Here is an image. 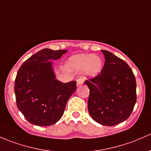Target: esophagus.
I'll return each mask as SVG.
<instances>
[{"label":"esophagus","mask_w":151,"mask_h":151,"mask_svg":"<svg viewBox=\"0 0 151 151\" xmlns=\"http://www.w3.org/2000/svg\"><path fill=\"white\" fill-rule=\"evenodd\" d=\"M82 83H83V80H82V79H81V78L77 79V86H80V85H82Z\"/></svg>","instance_id":"obj_1"}]
</instances>
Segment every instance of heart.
<instances>
[{
    "label": "heart",
    "mask_w": 151,
    "mask_h": 151,
    "mask_svg": "<svg viewBox=\"0 0 151 151\" xmlns=\"http://www.w3.org/2000/svg\"><path fill=\"white\" fill-rule=\"evenodd\" d=\"M102 60L98 55L79 54L71 56L68 61V66L73 71L84 70L88 77H96L102 69Z\"/></svg>",
    "instance_id": "obj_1"
}]
</instances>
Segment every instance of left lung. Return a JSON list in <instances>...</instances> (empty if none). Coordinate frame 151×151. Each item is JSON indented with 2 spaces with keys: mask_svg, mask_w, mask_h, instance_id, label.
<instances>
[{
  "mask_svg": "<svg viewBox=\"0 0 151 151\" xmlns=\"http://www.w3.org/2000/svg\"><path fill=\"white\" fill-rule=\"evenodd\" d=\"M105 56L101 74L85 83L90 90L88 111L92 118L105 126H114L127 119L137 101L136 80L124 60L102 50Z\"/></svg>",
  "mask_w": 151,
  "mask_h": 151,
  "instance_id": "left-lung-1",
  "label": "left lung"
}]
</instances>
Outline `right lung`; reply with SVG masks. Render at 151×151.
I'll list each match as a JSON object with an SVG mask.
<instances>
[{"label": "right lung", "instance_id": "obj_1", "mask_svg": "<svg viewBox=\"0 0 151 151\" xmlns=\"http://www.w3.org/2000/svg\"><path fill=\"white\" fill-rule=\"evenodd\" d=\"M66 52L42 49L26 60L17 72L14 84L17 108L32 124L50 126L56 123L77 89L76 81L63 83L55 79L50 61Z\"/></svg>", "mask_w": 151, "mask_h": 151}]
</instances>
